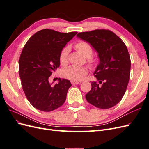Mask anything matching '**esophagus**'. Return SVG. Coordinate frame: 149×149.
Masks as SVG:
<instances>
[{
    "instance_id": "34e87169",
    "label": "esophagus",
    "mask_w": 149,
    "mask_h": 149,
    "mask_svg": "<svg viewBox=\"0 0 149 149\" xmlns=\"http://www.w3.org/2000/svg\"><path fill=\"white\" fill-rule=\"evenodd\" d=\"M72 84H79L81 83V81H71Z\"/></svg>"
}]
</instances>
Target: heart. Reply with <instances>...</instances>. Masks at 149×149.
<instances>
[{
  "mask_svg": "<svg viewBox=\"0 0 149 149\" xmlns=\"http://www.w3.org/2000/svg\"><path fill=\"white\" fill-rule=\"evenodd\" d=\"M76 49L78 50L82 55L87 58L88 62L91 65L94 63V61L91 56L93 55V48L89 43L81 41L75 45ZM70 49L69 47H65L62 49L60 55V61L61 64L65 65L68 61V56ZM88 70L86 67L84 66H71L62 72V75L65 78L71 79L79 81L83 79L85 76L88 74Z\"/></svg>",
  "mask_w": 149,
  "mask_h": 149,
  "instance_id": "obj_1",
  "label": "heart"
}]
</instances>
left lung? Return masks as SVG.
<instances>
[{
  "instance_id": "left-lung-1",
  "label": "left lung",
  "mask_w": 149,
  "mask_h": 149,
  "mask_svg": "<svg viewBox=\"0 0 149 149\" xmlns=\"http://www.w3.org/2000/svg\"><path fill=\"white\" fill-rule=\"evenodd\" d=\"M76 36L91 45L100 58L94 73L99 83L91 82V89L85 96L87 101L100 109L116 106L123 97L130 78L131 63L127 47L109 30L80 32Z\"/></svg>"
}]
</instances>
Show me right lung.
Instances as JSON below:
<instances>
[{"label":"right lung","instance_id":"right-lung-1","mask_svg":"<svg viewBox=\"0 0 149 149\" xmlns=\"http://www.w3.org/2000/svg\"><path fill=\"white\" fill-rule=\"evenodd\" d=\"M76 31L61 33L51 29L37 31L29 38L22 49L19 62L22 86L30 103L36 109L49 112L65 102L69 80L58 79L49 83V77L60 66V55Z\"/></svg>","mask_w":149,"mask_h":149}]
</instances>
